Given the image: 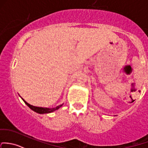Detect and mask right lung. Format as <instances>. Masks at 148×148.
<instances>
[{"mask_svg":"<svg viewBox=\"0 0 148 148\" xmlns=\"http://www.w3.org/2000/svg\"><path fill=\"white\" fill-rule=\"evenodd\" d=\"M23 100L24 101V102L25 103L26 105H27V106H28L29 108H30V109H32V111H34L35 112H36V113H40V114H42V113H52V112H53V111H56V110L59 109V108H60V107H62V105H63V104H62V105L58 106L55 107V108H42V107H37V106H34L30 105V104H29L28 103L26 102L25 101L24 99H23Z\"/></svg>","mask_w":148,"mask_h":148,"instance_id":"add662e5","label":"right lung"}]
</instances>
